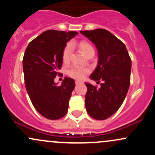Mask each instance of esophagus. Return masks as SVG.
<instances>
[{
  "instance_id": "obj_1",
  "label": "esophagus",
  "mask_w": 155,
  "mask_h": 155,
  "mask_svg": "<svg viewBox=\"0 0 155 155\" xmlns=\"http://www.w3.org/2000/svg\"><path fill=\"white\" fill-rule=\"evenodd\" d=\"M75 83H76V85H78V84H79L82 83V81H77V80H76V81H75Z\"/></svg>"
}]
</instances>
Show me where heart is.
Returning <instances> with one entry per match:
<instances>
[{"label":"heart","instance_id":"obj_1","mask_svg":"<svg viewBox=\"0 0 155 155\" xmlns=\"http://www.w3.org/2000/svg\"><path fill=\"white\" fill-rule=\"evenodd\" d=\"M74 45V43H68L64 48L63 51V60L64 62H68L70 60L71 55L73 51V46ZM79 47L83 51V53L86 56H87L90 53H95L93 47L90 44L87 43L85 41H81L79 44ZM90 72V69L87 68L78 66V65H74L68 71V74L71 77L74 79H81L84 77L86 74Z\"/></svg>","mask_w":155,"mask_h":155}]
</instances>
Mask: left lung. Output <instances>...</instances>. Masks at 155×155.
Wrapping results in <instances>:
<instances>
[{"label":"left lung","mask_w":155,"mask_h":155,"mask_svg":"<svg viewBox=\"0 0 155 155\" xmlns=\"http://www.w3.org/2000/svg\"><path fill=\"white\" fill-rule=\"evenodd\" d=\"M95 45L97 65L90 78L101 87L85 82V106L88 114L97 120L108 118L122 106L130 82L131 59L125 45L105 29L80 31Z\"/></svg>","instance_id":"left-lung-1"}]
</instances>
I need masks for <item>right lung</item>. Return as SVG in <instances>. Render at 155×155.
<instances>
[{"label":"right lung","mask_w":155,"mask_h":155,"mask_svg":"<svg viewBox=\"0 0 155 155\" xmlns=\"http://www.w3.org/2000/svg\"><path fill=\"white\" fill-rule=\"evenodd\" d=\"M77 34L49 30L30 42L25 51L22 66L27 92L37 111L49 120L62 118L68 111L75 81L65 77L58 85L54 79L59 75L66 43Z\"/></svg>","instance_id":"right-lung-1"}]
</instances>
